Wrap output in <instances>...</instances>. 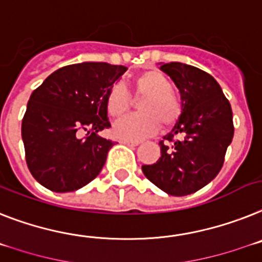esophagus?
Listing matches in <instances>:
<instances>
[{"label": "esophagus", "instance_id": "obj_1", "mask_svg": "<svg viewBox=\"0 0 262 262\" xmlns=\"http://www.w3.org/2000/svg\"><path fill=\"white\" fill-rule=\"evenodd\" d=\"M121 144L127 145V146H137L140 142H138V141H127V140H121Z\"/></svg>", "mask_w": 262, "mask_h": 262}]
</instances>
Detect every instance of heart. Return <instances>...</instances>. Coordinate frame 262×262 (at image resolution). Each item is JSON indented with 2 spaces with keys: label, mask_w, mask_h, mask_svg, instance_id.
I'll return each instance as SVG.
<instances>
[{
  "label": "heart",
  "mask_w": 262,
  "mask_h": 262,
  "mask_svg": "<svg viewBox=\"0 0 262 262\" xmlns=\"http://www.w3.org/2000/svg\"><path fill=\"white\" fill-rule=\"evenodd\" d=\"M135 97L144 98L138 105L141 114L121 118L113 126L116 137L136 141L157 133L160 124L170 127L179 121L182 106L179 97L173 93V85L168 77L157 69L145 70L133 81ZM133 101L130 93L121 83H116L107 92L105 106L107 114L120 118L129 113Z\"/></svg>",
  "instance_id": "b5f03b06"
}]
</instances>
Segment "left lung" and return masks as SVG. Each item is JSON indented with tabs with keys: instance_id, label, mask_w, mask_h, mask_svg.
I'll use <instances>...</instances> for the list:
<instances>
[{
	"instance_id": "left-lung-1",
	"label": "left lung",
	"mask_w": 262,
	"mask_h": 262,
	"mask_svg": "<svg viewBox=\"0 0 262 262\" xmlns=\"http://www.w3.org/2000/svg\"><path fill=\"white\" fill-rule=\"evenodd\" d=\"M160 69L180 90L182 112L160 141L161 157L142 165V172L165 193L188 195L208 185L223 168L234 133L232 107L219 82L204 70L181 62L161 63Z\"/></svg>"
}]
</instances>
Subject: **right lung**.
<instances>
[{"instance_id": "right-lung-1", "label": "right lung", "mask_w": 262, "mask_h": 262, "mask_svg": "<svg viewBox=\"0 0 262 262\" xmlns=\"http://www.w3.org/2000/svg\"><path fill=\"white\" fill-rule=\"evenodd\" d=\"M126 70L106 62L73 63L33 92L21 133L28 168L41 185L74 192L100 174L114 145L98 136L111 127L105 100Z\"/></svg>"}]
</instances>
